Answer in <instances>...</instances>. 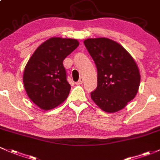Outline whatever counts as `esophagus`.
<instances>
[{
    "label": "esophagus",
    "instance_id": "1",
    "mask_svg": "<svg viewBox=\"0 0 160 160\" xmlns=\"http://www.w3.org/2000/svg\"><path fill=\"white\" fill-rule=\"evenodd\" d=\"M82 83H83V78H81L80 79L78 80V82H77L76 83H75V84H76V85H82Z\"/></svg>",
    "mask_w": 160,
    "mask_h": 160
}]
</instances>
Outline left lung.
Masks as SVG:
<instances>
[{"label": "left lung", "mask_w": 160, "mask_h": 160, "mask_svg": "<svg viewBox=\"0 0 160 160\" xmlns=\"http://www.w3.org/2000/svg\"><path fill=\"white\" fill-rule=\"evenodd\" d=\"M98 72V86L91 93L102 111L115 113L137 95L140 73L135 60L121 44L105 37L84 41Z\"/></svg>", "instance_id": "8db88e82"}]
</instances>
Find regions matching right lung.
I'll return each mask as SVG.
<instances>
[{
  "label": "right lung",
  "instance_id": "add662e5",
  "mask_svg": "<svg viewBox=\"0 0 160 160\" xmlns=\"http://www.w3.org/2000/svg\"><path fill=\"white\" fill-rule=\"evenodd\" d=\"M78 45L75 39L51 37L37 47L27 62L23 85L30 100L40 109H53L68 98L71 86L62 62Z\"/></svg>",
  "mask_w": 160,
  "mask_h": 160
}]
</instances>
